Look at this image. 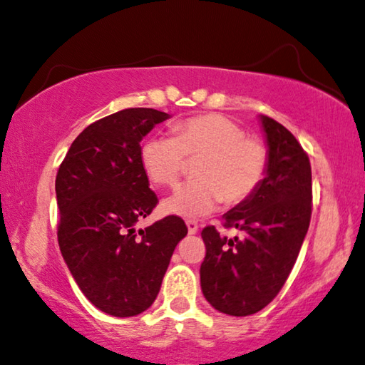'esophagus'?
Returning <instances> with one entry per match:
<instances>
[{
  "mask_svg": "<svg viewBox=\"0 0 365 365\" xmlns=\"http://www.w3.org/2000/svg\"><path fill=\"white\" fill-rule=\"evenodd\" d=\"M187 228H188V235H195L198 232V223L195 220H187Z\"/></svg>",
  "mask_w": 365,
  "mask_h": 365,
  "instance_id": "esophagus-1",
  "label": "esophagus"
}]
</instances>
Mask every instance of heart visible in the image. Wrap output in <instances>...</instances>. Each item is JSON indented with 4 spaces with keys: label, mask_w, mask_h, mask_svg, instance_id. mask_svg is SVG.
I'll return each instance as SVG.
<instances>
[{
    "label": "heart",
    "mask_w": 365,
    "mask_h": 365,
    "mask_svg": "<svg viewBox=\"0 0 365 365\" xmlns=\"http://www.w3.org/2000/svg\"><path fill=\"white\" fill-rule=\"evenodd\" d=\"M187 158L197 160V182L165 198L163 212L183 218L212 213L225 200L235 205L249 198L265 177L269 153L259 140L223 115L207 113L178 121L172 137L153 135L140 147V162L157 185H175L185 172Z\"/></svg>",
    "instance_id": "b5f03b06"
}]
</instances>
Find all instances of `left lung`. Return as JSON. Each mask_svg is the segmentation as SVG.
<instances>
[{"mask_svg":"<svg viewBox=\"0 0 365 365\" xmlns=\"http://www.w3.org/2000/svg\"><path fill=\"white\" fill-rule=\"evenodd\" d=\"M267 163L260 187L223 215V225L242 232L227 239L205 227L200 285L218 312L245 317L269 305L284 287L307 235L312 213V170L297 138L260 115Z\"/></svg>","mask_w":365,"mask_h":365,"instance_id":"left-lung-1","label":"left lung"}]
</instances>
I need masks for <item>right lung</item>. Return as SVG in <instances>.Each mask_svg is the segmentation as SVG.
<instances>
[{
  "label": "right lung",
  "instance_id": "1",
  "mask_svg": "<svg viewBox=\"0 0 365 365\" xmlns=\"http://www.w3.org/2000/svg\"><path fill=\"white\" fill-rule=\"evenodd\" d=\"M167 118L153 108L105 116L78 135L58 168L61 255L85 297L113 317H133L155 302L175 247L188 232L177 215L135 230L158 203L140 142Z\"/></svg>",
  "mask_w": 365,
  "mask_h": 365
}]
</instances>
